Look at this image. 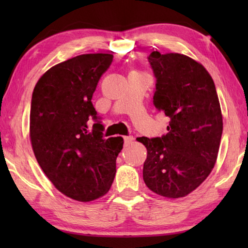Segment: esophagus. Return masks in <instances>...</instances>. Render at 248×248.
Instances as JSON below:
<instances>
[{"mask_svg":"<svg viewBox=\"0 0 248 248\" xmlns=\"http://www.w3.org/2000/svg\"><path fill=\"white\" fill-rule=\"evenodd\" d=\"M124 140L125 144H130L134 139H133L132 136H125V137H124Z\"/></svg>","mask_w":248,"mask_h":248,"instance_id":"esophagus-1","label":"esophagus"}]
</instances>
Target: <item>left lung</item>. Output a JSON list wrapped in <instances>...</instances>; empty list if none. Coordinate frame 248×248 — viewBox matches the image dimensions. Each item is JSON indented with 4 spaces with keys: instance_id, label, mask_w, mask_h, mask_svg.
Segmentation results:
<instances>
[{
    "instance_id": "1",
    "label": "left lung",
    "mask_w": 248,
    "mask_h": 248,
    "mask_svg": "<svg viewBox=\"0 0 248 248\" xmlns=\"http://www.w3.org/2000/svg\"><path fill=\"white\" fill-rule=\"evenodd\" d=\"M156 84L153 104L170 117L162 138L141 137L148 156L143 180L166 198H182L202 184L216 165L223 119L215 82L204 66L180 53L149 56Z\"/></svg>"
}]
</instances>
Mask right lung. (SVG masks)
Segmentation results:
<instances>
[{
  "mask_svg": "<svg viewBox=\"0 0 248 248\" xmlns=\"http://www.w3.org/2000/svg\"><path fill=\"white\" fill-rule=\"evenodd\" d=\"M110 53H87L50 68L32 92L29 137L37 162L53 186L89 202L110 189L121 137L103 138L92 97L111 64ZM96 124L91 127L88 120Z\"/></svg>",
  "mask_w": 248,
  "mask_h": 248,
  "instance_id": "1",
  "label": "right lung"
}]
</instances>
